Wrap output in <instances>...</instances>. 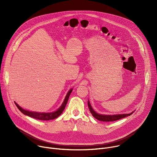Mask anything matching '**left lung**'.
<instances>
[{"label": "left lung", "instance_id": "left-lung-1", "mask_svg": "<svg viewBox=\"0 0 157 157\" xmlns=\"http://www.w3.org/2000/svg\"><path fill=\"white\" fill-rule=\"evenodd\" d=\"M87 104H88V107L89 110H90L91 114L93 115V116L96 118V119L100 121H103V122H112V121H116L117 120H119L121 119L124 118L125 117L129 116L131 114H133V113H130V114H116V115H102V114H99L98 113H96V112L93 110V109L92 108L90 102L89 101H87Z\"/></svg>", "mask_w": 157, "mask_h": 157}]
</instances>
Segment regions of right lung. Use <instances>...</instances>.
<instances>
[{"label":"right lung","mask_w":157,"mask_h":157,"mask_svg":"<svg viewBox=\"0 0 157 157\" xmlns=\"http://www.w3.org/2000/svg\"><path fill=\"white\" fill-rule=\"evenodd\" d=\"M72 92V89H70V90L68 91V94H67L63 103L62 104L61 106L55 112H53V113H36V112H31V111H29L27 110H24V109H22L21 107H20L16 102H15L16 106L17 107V108L22 113L28 116L29 117H31L32 118L36 119H38V120H41V121H50V120H53L55 119L56 118H57L58 116H59L62 113L63 111L64 110L66 105L68 102L69 97L71 94V93Z\"/></svg>","instance_id":"1"}]
</instances>
